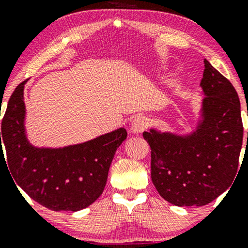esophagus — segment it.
I'll use <instances>...</instances> for the list:
<instances>
[{"mask_svg": "<svg viewBox=\"0 0 248 248\" xmlns=\"http://www.w3.org/2000/svg\"><path fill=\"white\" fill-rule=\"evenodd\" d=\"M148 120L144 116H138L133 120L132 124V132L134 134H140L147 129Z\"/></svg>", "mask_w": 248, "mask_h": 248, "instance_id": "esophagus-1", "label": "esophagus"}]
</instances>
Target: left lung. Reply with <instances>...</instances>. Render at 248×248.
<instances>
[{
	"label": "left lung",
	"instance_id": "8db88e82",
	"mask_svg": "<svg viewBox=\"0 0 248 248\" xmlns=\"http://www.w3.org/2000/svg\"><path fill=\"white\" fill-rule=\"evenodd\" d=\"M202 120L186 136L144 132L152 149V181L176 206H203L229 189L237 176L244 127L240 101L229 79L204 59ZM248 135V133H247Z\"/></svg>",
	"mask_w": 248,
	"mask_h": 248
}]
</instances>
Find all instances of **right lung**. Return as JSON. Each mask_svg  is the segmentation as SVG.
<instances>
[{
	"mask_svg": "<svg viewBox=\"0 0 248 248\" xmlns=\"http://www.w3.org/2000/svg\"><path fill=\"white\" fill-rule=\"evenodd\" d=\"M11 94L0 132L7 153L8 167L15 186L41 205L53 211H79L100 197L114 154L126 140L119 128L84 143L64 148H36L25 135L24 85ZM18 189V187H17Z\"/></svg>",
	"mask_w": 248,
	"mask_h": 248,
	"instance_id": "1",
	"label": "right lung"
}]
</instances>
